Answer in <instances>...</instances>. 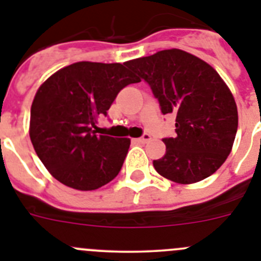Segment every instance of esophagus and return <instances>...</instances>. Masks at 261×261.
I'll return each instance as SVG.
<instances>
[{"instance_id": "1", "label": "esophagus", "mask_w": 261, "mask_h": 261, "mask_svg": "<svg viewBox=\"0 0 261 261\" xmlns=\"http://www.w3.org/2000/svg\"><path fill=\"white\" fill-rule=\"evenodd\" d=\"M151 140V137L149 135H144L142 137L140 138H136V141L137 142H141V144H146V142H149Z\"/></svg>"}]
</instances>
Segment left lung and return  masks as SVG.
<instances>
[{"label": "left lung", "mask_w": 261, "mask_h": 261, "mask_svg": "<svg viewBox=\"0 0 261 261\" xmlns=\"http://www.w3.org/2000/svg\"><path fill=\"white\" fill-rule=\"evenodd\" d=\"M125 65L150 85L163 115H176V137L163 140L165 155L153 161L156 172L179 184L214 174L231 151L238 129L237 103L216 69L176 48Z\"/></svg>", "instance_id": "1"}]
</instances>
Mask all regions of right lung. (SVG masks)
I'll return each mask as SVG.
<instances>
[{
  "label": "right lung",
  "mask_w": 261,
  "mask_h": 261,
  "mask_svg": "<svg viewBox=\"0 0 261 261\" xmlns=\"http://www.w3.org/2000/svg\"><path fill=\"white\" fill-rule=\"evenodd\" d=\"M140 78L124 64L80 61L40 85L32 100L30 138L49 174L78 191H94L117 176L130 140L98 135L121 89Z\"/></svg>",
  "instance_id": "right-lung-1"
}]
</instances>
